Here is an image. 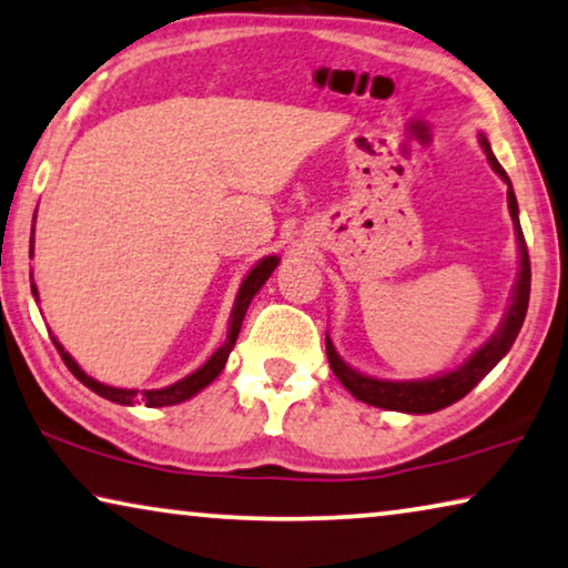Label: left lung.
I'll list each match as a JSON object with an SVG mask.
<instances>
[{
  "instance_id": "obj_1",
  "label": "left lung",
  "mask_w": 568,
  "mask_h": 568,
  "mask_svg": "<svg viewBox=\"0 0 568 568\" xmlns=\"http://www.w3.org/2000/svg\"><path fill=\"white\" fill-rule=\"evenodd\" d=\"M479 142L481 148H485V155L489 160V165H493V171L507 183V209H510L515 236H518L520 270H518V281H515V287H513L510 308H507L503 324L497 326V332L489 336L469 359H464V365L428 379H403V383H395V379H377V377L362 375V372L349 367L342 357H338L332 338L326 336L328 365H332L338 383H342L346 390L362 403L375 405V408H385V410L418 413V416L420 413L442 410L446 405L462 400V397L467 395L471 387L505 357L507 352H510L515 336L520 334V326L523 321H526V311L530 301V260H528L526 236H523V230H520L518 199H515L510 178H507V173L503 171V165L497 163L495 152L489 148L485 134H479Z\"/></svg>"
}]
</instances>
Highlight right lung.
<instances>
[{"label": "right lung", "instance_id": "right-lung-1", "mask_svg": "<svg viewBox=\"0 0 568 568\" xmlns=\"http://www.w3.org/2000/svg\"><path fill=\"white\" fill-rule=\"evenodd\" d=\"M32 244H36V230H32L30 234V257H32ZM277 262H281V257L270 255V257H262L255 267L250 270L247 277H244L242 285H240V293H236V301H234V308H232V316H230V332H226V338L224 344L219 346V349L211 354V357L203 362V365L191 372V375H185L183 379H178V383L168 385V387H158V390H126V387H112V385H104L99 383V379L89 377L87 372H83L79 365H75V359L68 354L61 342L53 336V344L58 354H61L65 367L73 372L75 379H81L83 385L89 387V390H94L97 395L106 397V400L112 403H120V405H138V403H145L148 408H163V405H178L183 400H191L193 395H199L203 387H209L214 379L222 375V369L226 365V359H230V352L234 349L236 344V336H240V328H242V321H244V313H247L252 298H255L257 291L262 285H265V281L270 275H273V270L277 267ZM30 281H32V273H30ZM32 287V295L38 298V287H36V281L30 283Z\"/></svg>", "mask_w": 568, "mask_h": 568}]
</instances>
